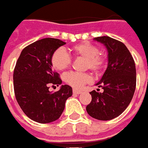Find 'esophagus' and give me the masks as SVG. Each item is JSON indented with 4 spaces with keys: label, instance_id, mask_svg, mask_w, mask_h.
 Masks as SVG:
<instances>
[{
    "label": "esophagus",
    "instance_id": "1",
    "mask_svg": "<svg viewBox=\"0 0 148 148\" xmlns=\"http://www.w3.org/2000/svg\"><path fill=\"white\" fill-rule=\"evenodd\" d=\"M73 92H74V94H78V95H79V94H81V93H82V91H80V90H77V89H74V90H73Z\"/></svg>",
    "mask_w": 148,
    "mask_h": 148
}]
</instances>
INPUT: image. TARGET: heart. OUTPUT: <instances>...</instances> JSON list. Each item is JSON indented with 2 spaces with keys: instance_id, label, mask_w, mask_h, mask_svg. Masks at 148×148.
Listing matches in <instances>:
<instances>
[{
  "instance_id": "heart-1",
  "label": "heart",
  "mask_w": 148,
  "mask_h": 148,
  "mask_svg": "<svg viewBox=\"0 0 148 148\" xmlns=\"http://www.w3.org/2000/svg\"><path fill=\"white\" fill-rule=\"evenodd\" d=\"M71 51L76 57L85 58V67L98 73L104 67V57L99 54V49L90 43H80L71 48ZM52 66L57 70H66L71 63V57L66 50L59 48L53 53L51 57ZM65 82L74 88H81L85 84L91 82V77L87 73L70 71L64 74Z\"/></svg>"
}]
</instances>
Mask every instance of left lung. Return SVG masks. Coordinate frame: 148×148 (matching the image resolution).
Masks as SVG:
<instances>
[{
	"label": "left lung",
	"instance_id": "8db88e82",
	"mask_svg": "<svg viewBox=\"0 0 148 148\" xmlns=\"http://www.w3.org/2000/svg\"><path fill=\"white\" fill-rule=\"evenodd\" d=\"M108 51V66L95 85L103 92L92 91L87 113L100 121L112 120L128 107L136 87V69L133 57L126 46L108 36L94 38Z\"/></svg>",
	"mask_w": 148,
	"mask_h": 148
}]
</instances>
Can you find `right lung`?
<instances>
[{
	"instance_id": "add662e5",
	"label": "right lung",
	"mask_w": 148,
	"mask_h": 148,
	"mask_svg": "<svg viewBox=\"0 0 148 148\" xmlns=\"http://www.w3.org/2000/svg\"><path fill=\"white\" fill-rule=\"evenodd\" d=\"M65 42L54 38L37 40L27 46L19 56L14 71V88L20 108L32 120L50 123L57 120L65 109L66 99L73 91L69 85H61L56 92L51 85L62 83L59 74L53 70V53Z\"/></svg>"
}]
</instances>
